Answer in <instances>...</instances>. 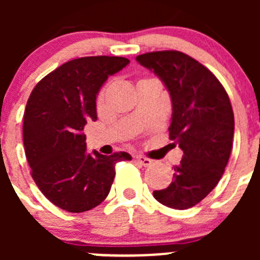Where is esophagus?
Masks as SVG:
<instances>
[{
    "mask_svg": "<svg viewBox=\"0 0 260 260\" xmlns=\"http://www.w3.org/2000/svg\"><path fill=\"white\" fill-rule=\"evenodd\" d=\"M135 158H136V161H138L141 165H142V166H145V167L151 166L152 165V159L147 158V157H145V156H141V154H137Z\"/></svg>",
    "mask_w": 260,
    "mask_h": 260,
    "instance_id": "1",
    "label": "esophagus"
}]
</instances>
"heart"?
<instances>
[{"instance_id":"obj_1","label":"heart","mask_w":260,"mask_h":260,"mask_svg":"<svg viewBox=\"0 0 260 260\" xmlns=\"http://www.w3.org/2000/svg\"><path fill=\"white\" fill-rule=\"evenodd\" d=\"M104 101V90H102L98 95V104H102Z\"/></svg>"}]
</instances>
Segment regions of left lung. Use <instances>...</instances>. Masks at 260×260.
<instances>
[{
    "label": "left lung",
    "instance_id": "left-lung-1",
    "mask_svg": "<svg viewBox=\"0 0 260 260\" xmlns=\"http://www.w3.org/2000/svg\"><path fill=\"white\" fill-rule=\"evenodd\" d=\"M153 72L172 102L170 138L183 151L169 187L153 191L158 203L185 210L214 190L229 161L234 113L224 86L198 60L176 50L136 57Z\"/></svg>",
    "mask_w": 260,
    "mask_h": 260
}]
</instances>
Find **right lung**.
I'll list each match as a JSON object with an SVG mask.
<instances>
[{
	"label": "right lung",
	"instance_id": "1",
	"mask_svg": "<svg viewBox=\"0 0 260 260\" xmlns=\"http://www.w3.org/2000/svg\"><path fill=\"white\" fill-rule=\"evenodd\" d=\"M128 64L120 56L70 60L31 91L22 127L26 158L41 192L62 210L83 212L98 206L111 191L115 164L132 159L127 152L88 153L83 133L88 120H96L102 85Z\"/></svg>",
	"mask_w": 260,
	"mask_h": 260
}]
</instances>
